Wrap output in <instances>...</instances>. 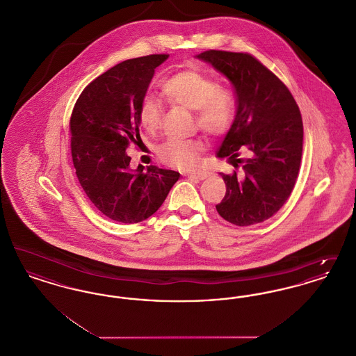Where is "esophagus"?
I'll return each instance as SVG.
<instances>
[{"mask_svg":"<svg viewBox=\"0 0 356 356\" xmlns=\"http://www.w3.org/2000/svg\"><path fill=\"white\" fill-rule=\"evenodd\" d=\"M208 172H186V176L191 179H196V180H204L208 177Z\"/></svg>","mask_w":356,"mask_h":356,"instance_id":"34e87169","label":"esophagus"}]
</instances>
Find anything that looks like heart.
Returning <instances> with one entry per match:
<instances>
[{"label": "heart", "instance_id": "obj_1", "mask_svg": "<svg viewBox=\"0 0 356 356\" xmlns=\"http://www.w3.org/2000/svg\"><path fill=\"white\" fill-rule=\"evenodd\" d=\"M160 90L170 104L193 111L195 127L207 135L227 134L236 119V96L232 89L200 72H177L160 83ZM137 118L147 132L154 134L161 125L163 104L157 97L144 96ZM203 149L200 138H170L159 147L157 154L167 165L189 170L197 164Z\"/></svg>", "mask_w": 356, "mask_h": 356}]
</instances>
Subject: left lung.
<instances>
[{
  "label": "left lung",
  "mask_w": 356,
  "mask_h": 356,
  "mask_svg": "<svg viewBox=\"0 0 356 356\" xmlns=\"http://www.w3.org/2000/svg\"><path fill=\"white\" fill-rule=\"evenodd\" d=\"M235 88L236 119L218 157L235 168L221 173L227 186L216 209L224 220L248 227L272 218L287 202L300 170L303 120L284 83L256 57L243 51H209L197 56ZM241 150L247 159H237Z\"/></svg>",
  "instance_id": "1"
}]
</instances>
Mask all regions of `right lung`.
<instances>
[{
  "instance_id": "obj_1",
  "label": "right lung",
  "mask_w": 356,
  "mask_h": 356,
  "mask_svg": "<svg viewBox=\"0 0 356 356\" xmlns=\"http://www.w3.org/2000/svg\"><path fill=\"white\" fill-rule=\"evenodd\" d=\"M170 54L131 58L85 86L69 121L70 152L88 199L112 220H147L161 207L179 180L176 170L154 165L129 168L127 148L141 141L137 111L154 69Z\"/></svg>"
}]
</instances>
